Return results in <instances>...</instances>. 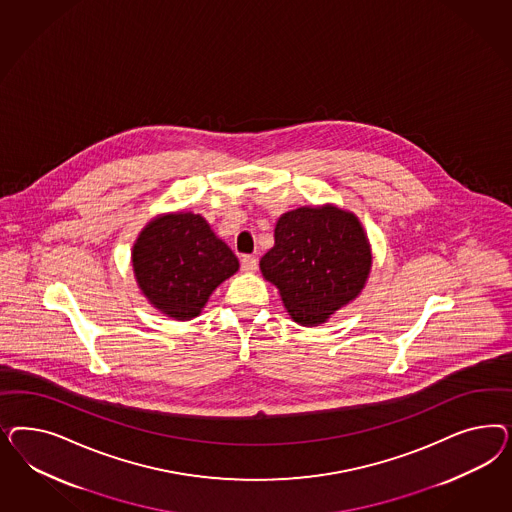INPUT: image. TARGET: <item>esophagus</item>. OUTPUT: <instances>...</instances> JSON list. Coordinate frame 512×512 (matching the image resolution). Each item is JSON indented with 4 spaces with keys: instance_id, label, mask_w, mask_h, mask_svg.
Segmentation results:
<instances>
[{
    "instance_id": "34e87169",
    "label": "esophagus",
    "mask_w": 512,
    "mask_h": 512,
    "mask_svg": "<svg viewBox=\"0 0 512 512\" xmlns=\"http://www.w3.org/2000/svg\"><path fill=\"white\" fill-rule=\"evenodd\" d=\"M240 263H242V270H244V272H255V270H257V264H259L257 263V259L251 257V255H244Z\"/></svg>"
}]
</instances>
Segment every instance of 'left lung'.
I'll list each match as a JSON object with an SVG mask.
<instances>
[{
	"mask_svg": "<svg viewBox=\"0 0 512 512\" xmlns=\"http://www.w3.org/2000/svg\"><path fill=\"white\" fill-rule=\"evenodd\" d=\"M372 246L360 219L336 204L300 206L281 214L274 248L261 259L291 319L302 326L326 321L357 300L372 272Z\"/></svg>",
	"mask_w": 512,
	"mask_h": 512,
	"instance_id": "left-lung-1",
	"label": "left lung"
}]
</instances>
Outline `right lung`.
I'll return each instance as SVG.
<instances>
[{
    "label": "right lung",
    "mask_w": 512,
    "mask_h": 512,
    "mask_svg": "<svg viewBox=\"0 0 512 512\" xmlns=\"http://www.w3.org/2000/svg\"><path fill=\"white\" fill-rule=\"evenodd\" d=\"M131 263L140 293L176 321L199 317L210 295L240 268L231 248L193 212L150 219L133 244Z\"/></svg>",
    "instance_id": "add662e5"
}]
</instances>
